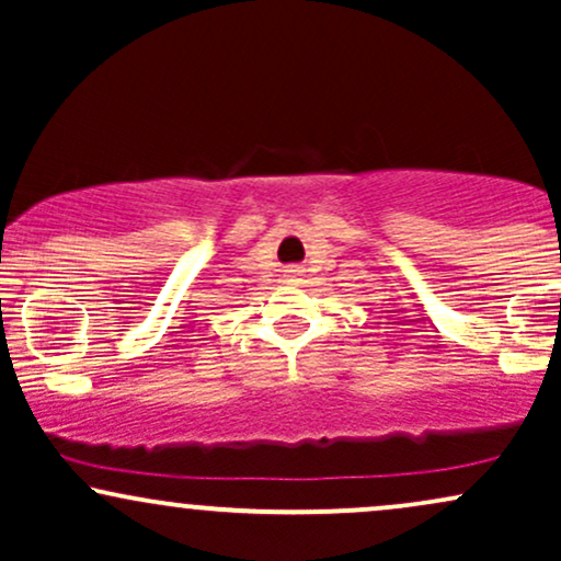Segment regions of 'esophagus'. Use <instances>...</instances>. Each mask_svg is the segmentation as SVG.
<instances>
[{
    "label": "esophagus",
    "instance_id": "esophagus-1",
    "mask_svg": "<svg viewBox=\"0 0 561 561\" xmlns=\"http://www.w3.org/2000/svg\"><path fill=\"white\" fill-rule=\"evenodd\" d=\"M285 274H287V279H298V276L302 274V268L300 266H287Z\"/></svg>",
    "mask_w": 561,
    "mask_h": 561
}]
</instances>
